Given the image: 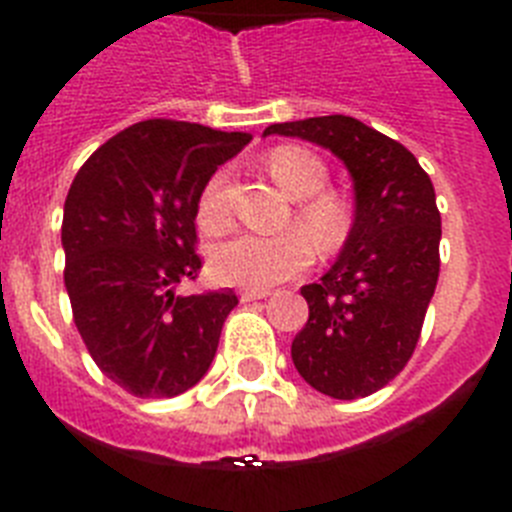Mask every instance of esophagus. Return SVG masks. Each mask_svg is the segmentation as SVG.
Wrapping results in <instances>:
<instances>
[{"label":"esophagus","mask_w":512,"mask_h":512,"mask_svg":"<svg viewBox=\"0 0 512 512\" xmlns=\"http://www.w3.org/2000/svg\"><path fill=\"white\" fill-rule=\"evenodd\" d=\"M271 292L269 289H243L241 292V302H253V300H266Z\"/></svg>","instance_id":"esophagus-1"}]
</instances>
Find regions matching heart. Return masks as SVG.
Masks as SVG:
<instances>
[{
  "label": "heart",
  "mask_w": 512,
  "mask_h": 512,
  "mask_svg": "<svg viewBox=\"0 0 512 512\" xmlns=\"http://www.w3.org/2000/svg\"><path fill=\"white\" fill-rule=\"evenodd\" d=\"M269 174L279 187L297 197L295 220L310 233L320 251L330 253L343 246L351 217L341 197L323 192L328 184V169L318 156L300 146H279L271 151ZM228 171H215L197 197V220L207 233L223 230L230 220ZM315 259V248L307 235L297 228L277 235L235 233L228 241L217 243L210 253V266L220 282L238 287L266 289L297 277Z\"/></svg>",
  "instance_id": "b5f03b06"
}]
</instances>
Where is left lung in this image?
I'll return each mask as SVG.
<instances>
[{
	"label": "left lung",
	"mask_w": 512,
	"mask_h": 512,
	"mask_svg": "<svg viewBox=\"0 0 512 512\" xmlns=\"http://www.w3.org/2000/svg\"><path fill=\"white\" fill-rule=\"evenodd\" d=\"M330 148L354 176L356 217L336 264L300 289L310 318L292 361L310 387L359 400L390 384L413 356L436 292L441 212L431 176L408 148L356 117L269 125Z\"/></svg>",
	"instance_id": "1"
}]
</instances>
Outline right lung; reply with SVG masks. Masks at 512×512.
<instances>
[{
  "instance_id": "1",
  "label": "right lung",
  "mask_w": 512,
  "mask_h": 512,
  "mask_svg": "<svg viewBox=\"0 0 512 512\" xmlns=\"http://www.w3.org/2000/svg\"><path fill=\"white\" fill-rule=\"evenodd\" d=\"M248 133L151 117L84 161L66 197L63 282L81 341L104 377L135 397H176L215 359L238 297L210 289L179 297L197 279V197Z\"/></svg>"
}]
</instances>
